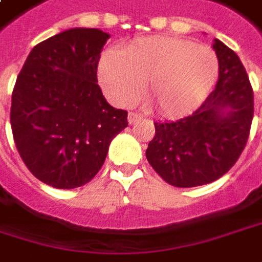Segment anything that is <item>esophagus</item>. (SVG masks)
Instances as JSON below:
<instances>
[{
	"label": "esophagus",
	"mask_w": 262,
	"mask_h": 262,
	"mask_svg": "<svg viewBox=\"0 0 262 262\" xmlns=\"http://www.w3.org/2000/svg\"><path fill=\"white\" fill-rule=\"evenodd\" d=\"M141 119H143V116L140 113H136V112H129L128 113V122L129 124H136V122L141 121Z\"/></svg>",
	"instance_id": "1"
}]
</instances>
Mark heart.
<instances>
[{"mask_svg": "<svg viewBox=\"0 0 262 262\" xmlns=\"http://www.w3.org/2000/svg\"><path fill=\"white\" fill-rule=\"evenodd\" d=\"M218 57L206 46L155 35L106 51L97 64L100 86L115 104L128 106L143 93L166 116L187 115L201 106L218 79Z\"/></svg>", "mask_w": 262, "mask_h": 262, "instance_id": "heart-1", "label": "heart"}]
</instances>
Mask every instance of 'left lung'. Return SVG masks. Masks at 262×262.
<instances>
[{"label": "left lung", "mask_w": 262, "mask_h": 262, "mask_svg": "<svg viewBox=\"0 0 262 262\" xmlns=\"http://www.w3.org/2000/svg\"><path fill=\"white\" fill-rule=\"evenodd\" d=\"M215 90L191 115L155 122L146 158L168 184L186 189L223 177L242 155L254 118V91L237 54L215 39Z\"/></svg>", "instance_id": "obj_1"}]
</instances>
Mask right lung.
I'll return each instance as SVG.
<instances>
[{
    "label": "right lung",
    "mask_w": 262,
    "mask_h": 262,
    "mask_svg": "<svg viewBox=\"0 0 262 262\" xmlns=\"http://www.w3.org/2000/svg\"><path fill=\"white\" fill-rule=\"evenodd\" d=\"M109 33L76 28L36 44L11 94L14 144L28 169L56 189L91 181L128 112L106 101L97 64Z\"/></svg>",
    "instance_id": "add662e5"
}]
</instances>
